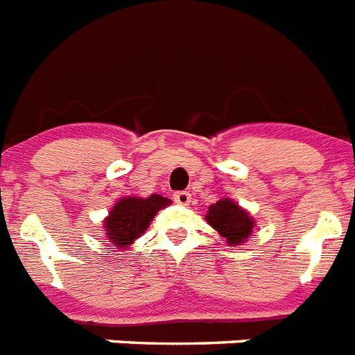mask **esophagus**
<instances>
[{
    "label": "esophagus",
    "mask_w": 355,
    "mask_h": 355,
    "mask_svg": "<svg viewBox=\"0 0 355 355\" xmlns=\"http://www.w3.org/2000/svg\"><path fill=\"white\" fill-rule=\"evenodd\" d=\"M173 200L180 206H187V204L191 202V193L189 191H178L173 195Z\"/></svg>",
    "instance_id": "34e87169"
}]
</instances>
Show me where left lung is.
Listing matches in <instances>:
<instances>
[{
  "mask_svg": "<svg viewBox=\"0 0 355 355\" xmlns=\"http://www.w3.org/2000/svg\"><path fill=\"white\" fill-rule=\"evenodd\" d=\"M206 223L226 239L227 246H241L253 233L255 220L232 198H220L209 206Z\"/></svg>",
  "mask_w": 355,
  "mask_h": 355,
  "instance_id": "1",
  "label": "left lung"
}]
</instances>
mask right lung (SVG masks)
Returning <instances> with one entry per match:
<instances>
[{"label": "right lung", "instance_id": "1", "mask_svg": "<svg viewBox=\"0 0 355 355\" xmlns=\"http://www.w3.org/2000/svg\"><path fill=\"white\" fill-rule=\"evenodd\" d=\"M171 200L162 195L153 193L149 197H123L120 198L105 218L103 232L112 246L128 250L140 235L149 227L160 209L169 206Z\"/></svg>", "mask_w": 355, "mask_h": 355}]
</instances>
